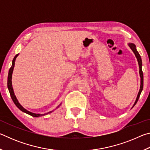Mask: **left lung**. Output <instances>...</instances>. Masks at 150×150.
Instances as JSON below:
<instances>
[{
    "label": "left lung",
    "mask_w": 150,
    "mask_h": 150,
    "mask_svg": "<svg viewBox=\"0 0 150 150\" xmlns=\"http://www.w3.org/2000/svg\"><path fill=\"white\" fill-rule=\"evenodd\" d=\"M128 46L130 47V48L131 49V50L132 51L133 53L135 55V56L137 59V61H138V65H139V77H140V87H139V92L138 95H137V97H136V99L135 100V103L132 106V108L134 106H135L136 104L138 102V100L139 99V96H140V94L142 93V90H143V86H144V76H143V72H142V58L141 56L139 55V53L138 52V51L136 50V45L133 43H128Z\"/></svg>",
    "instance_id": "left-lung-1"
}]
</instances>
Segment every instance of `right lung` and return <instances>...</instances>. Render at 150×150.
Returning <instances> with one entry per match:
<instances>
[{
	"label": "right lung",
	"instance_id": "add662e5",
	"mask_svg": "<svg viewBox=\"0 0 150 150\" xmlns=\"http://www.w3.org/2000/svg\"><path fill=\"white\" fill-rule=\"evenodd\" d=\"M18 55H19V54H18L15 55V57H14L13 60H12V66H11V69H10V70H9L8 75V81H7V86H8V89L9 91L10 95H11V96L12 100H13V102L15 104V105H16L17 107L20 109V110L23 112L28 114V115H29L30 116H34V117H40V116L47 115H48V114H50L51 112H52L54 111V110H55V109H54V110H53L52 111L44 113V114H36V113H34V112H30L28 110H27L26 109H25L23 107V106L20 105V103L18 102V99H17L16 95H14V89H13V87H12V73H13V70H14V65H15V61H16V57L18 56ZM61 105H62V103H61L59 106H57L56 108H57L58 107H59V106Z\"/></svg>",
	"mask_w": 150,
	"mask_h": 150
}]
</instances>
